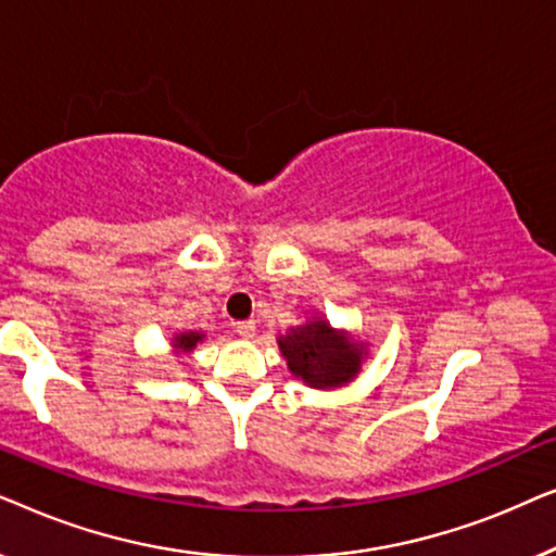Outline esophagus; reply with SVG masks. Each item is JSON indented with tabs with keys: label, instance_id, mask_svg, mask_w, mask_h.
I'll return each instance as SVG.
<instances>
[{
	"label": "esophagus",
	"instance_id": "obj_1",
	"mask_svg": "<svg viewBox=\"0 0 556 556\" xmlns=\"http://www.w3.org/2000/svg\"><path fill=\"white\" fill-rule=\"evenodd\" d=\"M238 333L242 339H253L255 337V321H240L238 324Z\"/></svg>",
	"mask_w": 556,
	"mask_h": 556
}]
</instances>
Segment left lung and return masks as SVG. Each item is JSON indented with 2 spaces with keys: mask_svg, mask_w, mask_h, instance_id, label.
<instances>
[{
  "mask_svg": "<svg viewBox=\"0 0 556 556\" xmlns=\"http://www.w3.org/2000/svg\"><path fill=\"white\" fill-rule=\"evenodd\" d=\"M278 349L293 377L314 390L344 387L359 375L367 346L352 333L337 331L324 316L308 318L278 337Z\"/></svg>",
  "mask_w": 556,
  "mask_h": 556,
  "instance_id": "left-lung-1",
  "label": "left lung"
}]
</instances>
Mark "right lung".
Returning a JSON list of instances; mask_svg holds the SVG:
<instances>
[{
  "instance_id": "1",
  "label": "right lung",
  "mask_w": 556,
  "mask_h": 556,
  "mask_svg": "<svg viewBox=\"0 0 556 556\" xmlns=\"http://www.w3.org/2000/svg\"><path fill=\"white\" fill-rule=\"evenodd\" d=\"M202 339H204L202 331H181V333H174L172 346L177 354H189L197 344H202Z\"/></svg>"
}]
</instances>
